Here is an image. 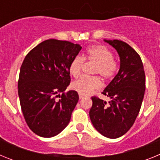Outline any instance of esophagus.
Instances as JSON below:
<instances>
[{"mask_svg": "<svg viewBox=\"0 0 160 160\" xmlns=\"http://www.w3.org/2000/svg\"><path fill=\"white\" fill-rule=\"evenodd\" d=\"M85 98V95H84V94H79V98H80V99H82V98Z\"/></svg>", "mask_w": 160, "mask_h": 160, "instance_id": "1", "label": "esophagus"}]
</instances>
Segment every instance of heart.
<instances>
[{
  "label": "heart",
  "instance_id": "heart-1",
  "mask_svg": "<svg viewBox=\"0 0 160 160\" xmlns=\"http://www.w3.org/2000/svg\"><path fill=\"white\" fill-rule=\"evenodd\" d=\"M112 52L106 46H94L87 49L84 57L76 56L72 59L69 66L70 75L78 78L81 75L84 60L95 63L93 73L100 75L103 79H110L114 76L118 70V65L113 59ZM102 82L97 76L82 77L71 84V88L78 93L84 95L91 94L94 90L101 88Z\"/></svg>",
  "mask_w": 160,
  "mask_h": 160
}]
</instances>
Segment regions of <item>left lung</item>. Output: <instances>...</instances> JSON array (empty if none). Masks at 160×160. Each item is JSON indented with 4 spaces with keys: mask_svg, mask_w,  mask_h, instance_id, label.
I'll list each match as a JSON object with an SVG mask.
<instances>
[{
    "mask_svg": "<svg viewBox=\"0 0 160 160\" xmlns=\"http://www.w3.org/2000/svg\"><path fill=\"white\" fill-rule=\"evenodd\" d=\"M104 41L118 52L120 68L102 92L111 101L107 103L94 96L89 114L93 126L100 134L117 138L129 131L138 116L146 79L141 58L135 49L122 41Z\"/></svg>",
    "mask_w": 160,
    "mask_h": 160,
    "instance_id": "left-lung-1",
    "label": "left lung"
}]
</instances>
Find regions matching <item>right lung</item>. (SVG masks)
Segmentation results:
<instances>
[{
	"label": "right lung",
	"instance_id": "right-lung-1",
	"mask_svg": "<svg viewBox=\"0 0 160 160\" xmlns=\"http://www.w3.org/2000/svg\"><path fill=\"white\" fill-rule=\"evenodd\" d=\"M81 49L78 44L49 39L25 56L20 70L18 95L25 122L36 135L53 137L70 122L79 97L75 90L64 91L70 82V62ZM61 92L57 100L56 94Z\"/></svg>",
	"mask_w": 160,
	"mask_h": 160
}]
</instances>
